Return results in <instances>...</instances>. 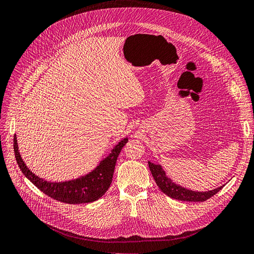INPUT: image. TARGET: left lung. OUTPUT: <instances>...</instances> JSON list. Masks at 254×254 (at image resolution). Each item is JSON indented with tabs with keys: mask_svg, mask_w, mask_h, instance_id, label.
<instances>
[{
	"mask_svg": "<svg viewBox=\"0 0 254 254\" xmlns=\"http://www.w3.org/2000/svg\"><path fill=\"white\" fill-rule=\"evenodd\" d=\"M150 171L153 176L156 185L161 190L162 192L171 198L180 200V201H189V202H203L214 195H216L219 190H222L223 187H219L215 190L208 191H195L190 190L186 188H182L176 184H174L168 176L166 172L162 170L160 165H155L153 162L148 161Z\"/></svg>",
	"mask_w": 254,
	"mask_h": 254,
	"instance_id": "obj_1",
	"label": "left lung"
}]
</instances>
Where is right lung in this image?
Segmentation results:
<instances>
[{"label":"right lung","instance_id":"1","mask_svg":"<svg viewBox=\"0 0 254 254\" xmlns=\"http://www.w3.org/2000/svg\"><path fill=\"white\" fill-rule=\"evenodd\" d=\"M127 141V137L119 141V144L111 150L109 155L102 161H100L99 166L87 175L64 182H50L33 174L27 168L19 154L15 134L13 137V149L19 169L37 189L49 197L64 202V203L81 204L94 202L107 191L111 181H113L118 156Z\"/></svg>","mask_w":254,"mask_h":254}]
</instances>
